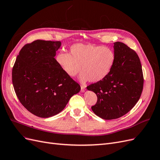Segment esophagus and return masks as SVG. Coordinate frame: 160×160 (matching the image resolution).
Wrapping results in <instances>:
<instances>
[{"label":"esophagus","instance_id":"obj_1","mask_svg":"<svg viewBox=\"0 0 160 160\" xmlns=\"http://www.w3.org/2000/svg\"><path fill=\"white\" fill-rule=\"evenodd\" d=\"M85 91V87L83 85L81 86V92H84Z\"/></svg>","mask_w":160,"mask_h":160}]
</instances>
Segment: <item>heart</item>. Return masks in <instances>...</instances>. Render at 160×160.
I'll list each match as a JSON object with an SVG mask.
<instances>
[{"label": "heart", "instance_id": "obj_1", "mask_svg": "<svg viewBox=\"0 0 160 160\" xmlns=\"http://www.w3.org/2000/svg\"><path fill=\"white\" fill-rule=\"evenodd\" d=\"M116 60L115 51L109 47L93 44L77 43L70 48V53L61 51L56 61L70 77L80 75L81 81L99 82L105 79L112 70Z\"/></svg>", "mask_w": 160, "mask_h": 160}]
</instances>
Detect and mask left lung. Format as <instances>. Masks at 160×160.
Here are the masks:
<instances>
[{"mask_svg":"<svg viewBox=\"0 0 160 160\" xmlns=\"http://www.w3.org/2000/svg\"><path fill=\"white\" fill-rule=\"evenodd\" d=\"M116 60L105 79L87 87L98 96L91 109L103 119L122 117L132 109L141 97L143 75L141 62L135 51L121 42H114Z\"/></svg>","mask_w":160,"mask_h":160,"instance_id":"left-lung-1","label":"left lung"}]
</instances>
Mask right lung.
I'll return each mask as SVG.
<instances>
[{"label":"right lung","mask_w":160,"mask_h":160,"mask_svg":"<svg viewBox=\"0 0 160 160\" xmlns=\"http://www.w3.org/2000/svg\"><path fill=\"white\" fill-rule=\"evenodd\" d=\"M60 41L36 40L19 52L12 71L14 91L21 104L39 118L60 113L80 85L62 69L55 56Z\"/></svg>","instance_id":"1"}]
</instances>
